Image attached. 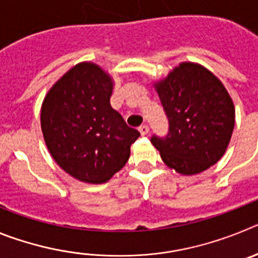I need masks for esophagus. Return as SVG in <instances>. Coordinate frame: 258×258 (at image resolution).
<instances>
[{
    "label": "esophagus",
    "instance_id": "34e87169",
    "mask_svg": "<svg viewBox=\"0 0 258 258\" xmlns=\"http://www.w3.org/2000/svg\"><path fill=\"white\" fill-rule=\"evenodd\" d=\"M138 131H140V133L142 134V136H146V134L149 133V126H147L146 124H143V125H141Z\"/></svg>",
    "mask_w": 258,
    "mask_h": 258
}]
</instances>
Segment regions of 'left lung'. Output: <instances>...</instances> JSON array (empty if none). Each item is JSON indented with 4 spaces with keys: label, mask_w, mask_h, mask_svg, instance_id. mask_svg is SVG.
I'll return each instance as SVG.
<instances>
[{
    "label": "left lung",
    "mask_w": 258,
    "mask_h": 258,
    "mask_svg": "<svg viewBox=\"0 0 258 258\" xmlns=\"http://www.w3.org/2000/svg\"><path fill=\"white\" fill-rule=\"evenodd\" d=\"M169 121L164 138L152 136L166 165L192 175L223 156L235 124V108L223 84L206 67L183 61L155 84Z\"/></svg>",
    "instance_id": "1"
}]
</instances>
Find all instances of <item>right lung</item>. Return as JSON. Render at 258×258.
<instances>
[{
	"label": "right lung",
	"mask_w": 258,
	"mask_h": 258,
	"mask_svg": "<svg viewBox=\"0 0 258 258\" xmlns=\"http://www.w3.org/2000/svg\"><path fill=\"white\" fill-rule=\"evenodd\" d=\"M113 83L99 66L83 61L47 92L41 129L61 169L86 183H104L121 169L140 132L111 107Z\"/></svg>",
	"instance_id": "obj_1"
}]
</instances>
